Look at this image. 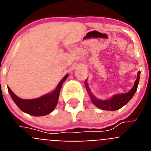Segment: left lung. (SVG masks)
I'll return each instance as SVG.
<instances>
[{
  "label": "left lung",
  "instance_id": "1",
  "mask_svg": "<svg viewBox=\"0 0 151 151\" xmlns=\"http://www.w3.org/2000/svg\"><path fill=\"white\" fill-rule=\"evenodd\" d=\"M140 73L141 72L138 73V78L134 82V86L129 92L127 93H124V94H115L109 100H105V101H102V100H99L96 98L91 92L90 88L88 87L86 80H85V86H86V89L88 93L89 96L91 97L92 103L95 105L97 107H98L101 110H110V111H113V110H117L119 109H120L121 107L125 105L130 101L134 94H135L137 88H138V85L139 83V78H140Z\"/></svg>",
  "mask_w": 151,
  "mask_h": 151
}]
</instances>
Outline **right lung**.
<instances>
[{
	"instance_id": "right-lung-1",
	"label": "right lung",
	"mask_w": 151,
	"mask_h": 151,
	"mask_svg": "<svg viewBox=\"0 0 151 151\" xmlns=\"http://www.w3.org/2000/svg\"><path fill=\"white\" fill-rule=\"evenodd\" d=\"M67 77L68 74L63 78L54 91L41 96L38 98H35V99H21L17 97L9 87H8V91L16 104L24 113H28L29 115L35 116H45L51 113L57 106L61 87Z\"/></svg>"
}]
</instances>
